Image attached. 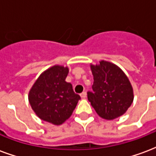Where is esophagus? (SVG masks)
Wrapping results in <instances>:
<instances>
[{
    "instance_id": "1",
    "label": "esophagus",
    "mask_w": 156,
    "mask_h": 156,
    "mask_svg": "<svg viewBox=\"0 0 156 156\" xmlns=\"http://www.w3.org/2000/svg\"><path fill=\"white\" fill-rule=\"evenodd\" d=\"M80 96H81V98H86V97H87V93H86V92H83V93H82V94H80Z\"/></svg>"
}]
</instances>
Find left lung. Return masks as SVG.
Masks as SVG:
<instances>
[{"mask_svg": "<svg viewBox=\"0 0 156 156\" xmlns=\"http://www.w3.org/2000/svg\"><path fill=\"white\" fill-rule=\"evenodd\" d=\"M91 70L94 84L93 91L88 92V99L96 113L108 120L124 115L134 99L133 88L124 72L105 61L92 65Z\"/></svg>", "mask_w": 156, "mask_h": 156, "instance_id": "1", "label": "left lung"}]
</instances>
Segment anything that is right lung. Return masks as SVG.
Returning a JSON list of instances; mask_svg holds the SVG:
<instances>
[{
  "mask_svg": "<svg viewBox=\"0 0 156 156\" xmlns=\"http://www.w3.org/2000/svg\"><path fill=\"white\" fill-rule=\"evenodd\" d=\"M68 68L54 66L42 73L29 93V103L42 120L62 124L70 117L80 96L65 78Z\"/></svg>",
  "mask_w": 156,
  "mask_h": 156,
  "instance_id": "add662e5",
  "label": "right lung"
}]
</instances>
